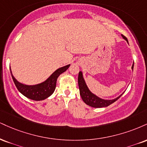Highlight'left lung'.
<instances>
[{
    "label": "left lung",
    "mask_w": 147,
    "mask_h": 147,
    "mask_svg": "<svg viewBox=\"0 0 147 147\" xmlns=\"http://www.w3.org/2000/svg\"><path fill=\"white\" fill-rule=\"evenodd\" d=\"M121 36L123 37V38L126 40L127 43H128V40H127L126 37H125L124 35H121ZM131 69L132 70H134V63L131 66ZM78 84L79 88V92H80V95L82 100H84L85 103L87 104L88 105L92 107H95V108H97V107H107V106L112 104L113 102H114L116 100H117L125 92H123L121 95H119L118 97L114 98V99L107 100L100 98V97L96 96V94H94L92 93L90 90L87 84H86V81H85L84 79L82 71H79V72Z\"/></svg>",
    "instance_id": "8db88e82"
}]
</instances>
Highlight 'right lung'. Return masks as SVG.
<instances>
[{
  "label": "right lung",
  "instance_id": "add662e5",
  "mask_svg": "<svg viewBox=\"0 0 147 147\" xmlns=\"http://www.w3.org/2000/svg\"><path fill=\"white\" fill-rule=\"evenodd\" d=\"M70 66V64H68L57 69L45 81L35 85H26L19 82L12 74L11 67L9 68L12 79L18 91L26 98L38 101L45 100L53 94L55 90L57 78L61 74L66 71Z\"/></svg>",
  "mask_w": 147,
  "mask_h": 147
}]
</instances>
